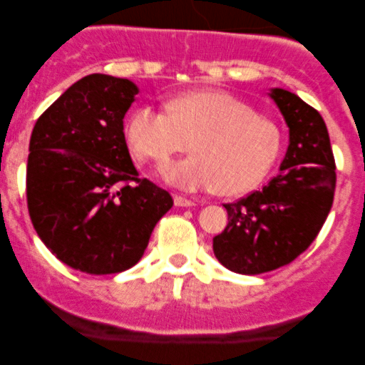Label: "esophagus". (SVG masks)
I'll list each match as a JSON object with an SVG mask.
<instances>
[{
    "label": "esophagus",
    "instance_id": "esophagus-1",
    "mask_svg": "<svg viewBox=\"0 0 365 365\" xmlns=\"http://www.w3.org/2000/svg\"><path fill=\"white\" fill-rule=\"evenodd\" d=\"M173 200H175L176 206H194L196 205L192 200H187V197H183V196H175Z\"/></svg>",
    "mask_w": 365,
    "mask_h": 365
}]
</instances>
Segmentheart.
<instances>
[{"mask_svg":"<svg viewBox=\"0 0 365 365\" xmlns=\"http://www.w3.org/2000/svg\"><path fill=\"white\" fill-rule=\"evenodd\" d=\"M123 138L134 159L157 171L190 143L194 155L171 165L168 180L182 189H215L222 196L254 189L282 146L274 121L219 90L178 95L168 102V111L138 106L125 120Z\"/></svg>","mask_w":365,"mask_h":365,"instance_id":"b5f03b06","label":"heart"}]
</instances>
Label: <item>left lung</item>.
<instances>
[{
    "mask_svg": "<svg viewBox=\"0 0 365 365\" xmlns=\"http://www.w3.org/2000/svg\"><path fill=\"white\" fill-rule=\"evenodd\" d=\"M270 97L289 127L281 171L261 190L224 205L227 226L213 238L217 259L244 275L275 270L300 256L318 237L336 192V160L322 114L281 88Z\"/></svg>",
    "mask_w": 365,
    "mask_h": 365,
    "instance_id": "1",
    "label": "left lung"
}]
</instances>
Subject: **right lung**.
Segmentation results:
<instances>
[{
	"mask_svg": "<svg viewBox=\"0 0 365 365\" xmlns=\"http://www.w3.org/2000/svg\"><path fill=\"white\" fill-rule=\"evenodd\" d=\"M138 88L91 73L68 88L33 127L26 200L33 227L73 270L118 274L141 259L173 206L168 190L139 178L123 138Z\"/></svg>",
	"mask_w": 365,
	"mask_h": 365,
	"instance_id": "add662e5",
	"label": "right lung"
}]
</instances>
